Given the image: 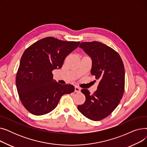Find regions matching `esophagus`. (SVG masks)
<instances>
[{
  "label": "esophagus",
  "mask_w": 147,
  "mask_h": 147,
  "mask_svg": "<svg viewBox=\"0 0 147 147\" xmlns=\"http://www.w3.org/2000/svg\"><path fill=\"white\" fill-rule=\"evenodd\" d=\"M80 90H81V89L79 87L77 86H75V90H74L75 92H80Z\"/></svg>",
  "instance_id": "34e87169"
}]
</instances>
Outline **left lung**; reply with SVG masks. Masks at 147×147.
<instances>
[{"label":"left lung","instance_id":"1","mask_svg":"<svg viewBox=\"0 0 147 147\" xmlns=\"http://www.w3.org/2000/svg\"><path fill=\"white\" fill-rule=\"evenodd\" d=\"M79 47L91 58V74L100 81L92 95L88 89L81 90L86 101L78 109L89 119L99 121L109 116L122 98L125 90L124 65L119 54L102 43L82 42Z\"/></svg>","mask_w":147,"mask_h":147}]
</instances>
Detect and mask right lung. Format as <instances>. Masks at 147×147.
Wrapping results in <instances>:
<instances>
[{
    "instance_id": "right-lung-1",
    "label": "right lung",
    "mask_w": 147,
    "mask_h": 147,
    "mask_svg": "<svg viewBox=\"0 0 147 147\" xmlns=\"http://www.w3.org/2000/svg\"><path fill=\"white\" fill-rule=\"evenodd\" d=\"M80 43L47 37L32 44L23 53L16 86L22 105L30 113L48 114L55 109L62 96L74 91L71 84L63 85L53 80L52 72L62 67L65 57Z\"/></svg>"
}]
</instances>
